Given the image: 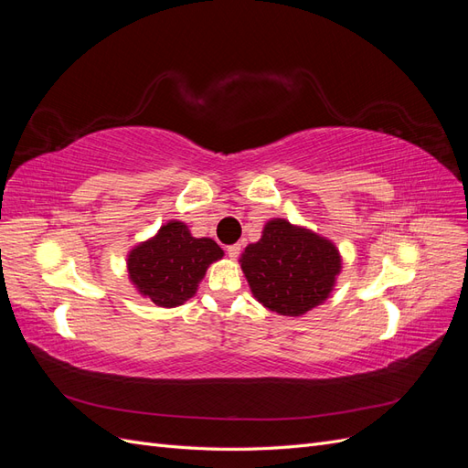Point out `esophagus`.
<instances>
[{
    "mask_svg": "<svg viewBox=\"0 0 468 468\" xmlns=\"http://www.w3.org/2000/svg\"><path fill=\"white\" fill-rule=\"evenodd\" d=\"M226 253H229V258H230V260H236V258L239 256V244H232V246H229V248H226Z\"/></svg>",
    "mask_w": 468,
    "mask_h": 468,
    "instance_id": "34e87169",
    "label": "esophagus"
}]
</instances>
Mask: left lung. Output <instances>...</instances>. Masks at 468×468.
<instances>
[{
  "label": "left lung",
  "instance_id": "left-lung-1",
  "mask_svg": "<svg viewBox=\"0 0 468 468\" xmlns=\"http://www.w3.org/2000/svg\"><path fill=\"white\" fill-rule=\"evenodd\" d=\"M239 261L253 296L282 316H301L325 301L342 267L330 239L282 218L267 222Z\"/></svg>",
  "mask_w": 468,
  "mask_h": 468
}]
</instances>
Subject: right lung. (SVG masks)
Segmentation results:
<instances>
[{
    "label": "right lung",
    "mask_w": 468,
    "mask_h": 468,
    "mask_svg": "<svg viewBox=\"0 0 468 468\" xmlns=\"http://www.w3.org/2000/svg\"><path fill=\"white\" fill-rule=\"evenodd\" d=\"M224 256L210 238H193L183 222H167L129 256L131 281L154 304L172 308L195 294L207 267Z\"/></svg>",
    "instance_id": "1"
}]
</instances>
